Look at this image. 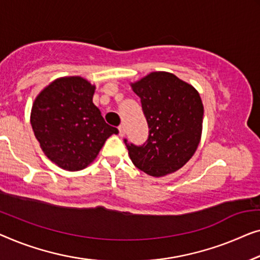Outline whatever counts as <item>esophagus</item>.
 Masks as SVG:
<instances>
[{
    "label": "esophagus",
    "mask_w": 260,
    "mask_h": 260,
    "mask_svg": "<svg viewBox=\"0 0 260 260\" xmlns=\"http://www.w3.org/2000/svg\"><path fill=\"white\" fill-rule=\"evenodd\" d=\"M125 134H126L125 127H123L122 125L119 126V135H120V137H123V135H125Z\"/></svg>",
    "instance_id": "obj_1"
}]
</instances>
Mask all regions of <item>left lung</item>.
Returning <instances> with one entry per match:
<instances>
[{
	"label": "left lung",
	"mask_w": 260,
	"mask_h": 260,
	"mask_svg": "<svg viewBox=\"0 0 260 260\" xmlns=\"http://www.w3.org/2000/svg\"><path fill=\"white\" fill-rule=\"evenodd\" d=\"M148 123V139L125 145L135 167L152 177L181 168L198 147L204 106L194 87L167 72H153L132 83Z\"/></svg>",
	"instance_id": "1"
}]
</instances>
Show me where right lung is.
Returning a JSON list of instances; mask_svg holds the SVG:
<instances>
[{
	"label": "right lung",
	"instance_id": "right-lung-1",
	"mask_svg": "<svg viewBox=\"0 0 260 260\" xmlns=\"http://www.w3.org/2000/svg\"><path fill=\"white\" fill-rule=\"evenodd\" d=\"M95 86L80 76L53 81L36 96L30 113L34 134L47 158L67 171L86 168L105 141L119 131L93 104Z\"/></svg>",
	"mask_w": 260,
	"mask_h": 260
}]
</instances>
